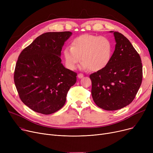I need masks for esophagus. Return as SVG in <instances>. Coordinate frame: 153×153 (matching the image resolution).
<instances>
[{
	"instance_id": "1",
	"label": "esophagus",
	"mask_w": 153,
	"mask_h": 153,
	"mask_svg": "<svg viewBox=\"0 0 153 153\" xmlns=\"http://www.w3.org/2000/svg\"><path fill=\"white\" fill-rule=\"evenodd\" d=\"M77 77H78V78L81 79V78H82L84 77V75L82 74H81V73H79V74H77Z\"/></svg>"
}]
</instances>
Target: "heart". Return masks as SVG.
<instances>
[{"label": "heart", "instance_id": "1", "mask_svg": "<svg viewBox=\"0 0 153 153\" xmlns=\"http://www.w3.org/2000/svg\"><path fill=\"white\" fill-rule=\"evenodd\" d=\"M113 54V44L105 36L83 34L72 41L71 46L63 50L66 66L71 70L76 68L81 59V68L91 71H98L109 64Z\"/></svg>", "mask_w": 153, "mask_h": 153}]
</instances>
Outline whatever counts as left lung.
I'll list each match as a JSON object with an SVG mask.
<instances>
[{
    "label": "left lung",
    "instance_id": "1",
    "mask_svg": "<svg viewBox=\"0 0 153 153\" xmlns=\"http://www.w3.org/2000/svg\"><path fill=\"white\" fill-rule=\"evenodd\" d=\"M114 33L115 49L108 65L90 75L92 96L99 107L121 109L134 100L142 82L143 66L139 54L123 35Z\"/></svg>",
    "mask_w": 153,
    "mask_h": 153
}]
</instances>
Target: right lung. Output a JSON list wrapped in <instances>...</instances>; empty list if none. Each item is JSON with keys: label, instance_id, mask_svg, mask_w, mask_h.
Listing matches in <instances>:
<instances>
[{"label": "right lung", "instance_id": "add662e5", "mask_svg": "<svg viewBox=\"0 0 153 153\" xmlns=\"http://www.w3.org/2000/svg\"><path fill=\"white\" fill-rule=\"evenodd\" d=\"M71 31L47 32L38 36L20 54L14 82L23 103L45 115L61 109L77 73L64 68L61 51Z\"/></svg>", "mask_w": 153, "mask_h": 153}]
</instances>
